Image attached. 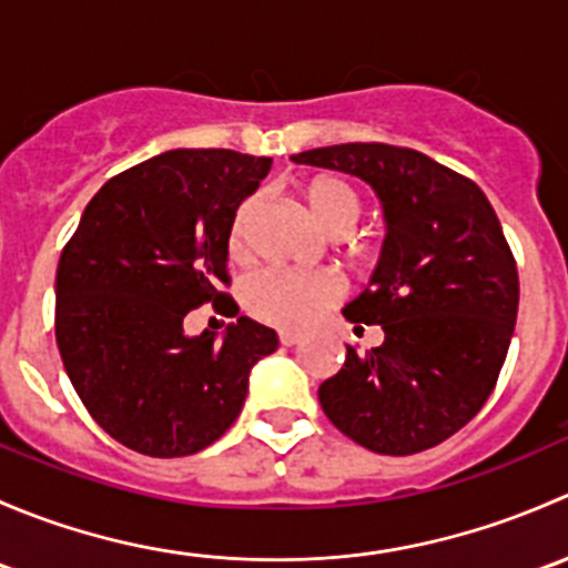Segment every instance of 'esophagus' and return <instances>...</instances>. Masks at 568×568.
Returning <instances> with one entry per match:
<instances>
[{
    "label": "esophagus",
    "mask_w": 568,
    "mask_h": 568,
    "mask_svg": "<svg viewBox=\"0 0 568 568\" xmlns=\"http://www.w3.org/2000/svg\"><path fill=\"white\" fill-rule=\"evenodd\" d=\"M280 343H283V346H294V343H300V332H291V329H280Z\"/></svg>",
    "instance_id": "esophagus-1"
}]
</instances>
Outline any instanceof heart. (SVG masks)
<instances>
[{"label":"heart","instance_id":"b5f03b06","mask_svg":"<svg viewBox=\"0 0 568 568\" xmlns=\"http://www.w3.org/2000/svg\"><path fill=\"white\" fill-rule=\"evenodd\" d=\"M302 200L313 220L329 236L341 239L354 231L363 214L357 192L335 175H316L302 186ZM257 214V197H244L236 205L227 227V252L233 261L250 257V225ZM343 283L332 272H302V268H263L244 285V305L263 324L280 329H305L343 300Z\"/></svg>","mask_w":568,"mask_h":568}]
</instances>
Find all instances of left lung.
Listing matches in <instances>:
<instances>
[{
	"label": "left lung",
	"instance_id": "obj_1",
	"mask_svg": "<svg viewBox=\"0 0 568 568\" xmlns=\"http://www.w3.org/2000/svg\"><path fill=\"white\" fill-rule=\"evenodd\" d=\"M296 164L363 178L379 194L387 236L352 324L385 343L318 387L337 432L385 456L434 448L467 426L497 385L519 307V274L500 220L469 178L412 148L346 142L296 153Z\"/></svg>",
	"mask_w": 568,
	"mask_h": 568
}]
</instances>
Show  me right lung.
Listing matches in <instances>:
<instances>
[{
	"label": "right lung",
	"instance_id": "1",
	"mask_svg": "<svg viewBox=\"0 0 568 568\" xmlns=\"http://www.w3.org/2000/svg\"><path fill=\"white\" fill-rule=\"evenodd\" d=\"M272 159L168 151L112 175L57 266L54 332L73 390L125 448L178 459L209 448L242 412L252 365L277 332L242 316L214 341L189 337L200 305L239 316L227 227Z\"/></svg>",
	"mask_w": 568,
	"mask_h": 568
}]
</instances>
